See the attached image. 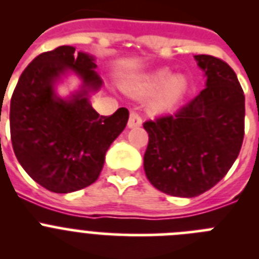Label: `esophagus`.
Listing matches in <instances>:
<instances>
[{
  "label": "esophagus",
  "instance_id": "esophagus-1",
  "mask_svg": "<svg viewBox=\"0 0 259 259\" xmlns=\"http://www.w3.org/2000/svg\"><path fill=\"white\" fill-rule=\"evenodd\" d=\"M141 123H143V119L136 111H131L130 113V119H128V127L135 128V127H140Z\"/></svg>",
  "mask_w": 259,
  "mask_h": 259
}]
</instances>
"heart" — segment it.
<instances>
[{
  "mask_svg": "<svg viewBox=\"0 0 259 259\" xmlns=\"http://www.w3.org/2000/svg\"><path fill=\"white\" fill-rule=\"evenodd\" d=\"M188 81L183 75H172L168 68H161L149 76L144 77L134 87V92L141 96L153 95L161 88L159 93L150 104V109L154 113H163L171 110L182 101L187 92Z\"/></svg>",
  "mask_w": 259,
  "mask_h": 259,
  "instance_id": "obj_1",
  "label": "heart"
}]
</instances>
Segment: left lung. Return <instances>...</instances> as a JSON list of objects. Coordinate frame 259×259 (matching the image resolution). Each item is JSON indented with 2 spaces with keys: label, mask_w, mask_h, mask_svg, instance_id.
<instances>
[{
  "label": "left lung",
  "mask_w": 259,
  "mask_h": 259,
  "mask_svg": "<svg viewBox=\"0 0 259 259\" xmlns=\"http://www.w3.org/2000/svg\"><path fill=\"white\" fill-rule=\"evenodd\" d=\"M194 58L206 88L176 113L144 123L146 178L176 197H196L221 182L244 140L245 96L235 71L212 56Z\"/></svg>",
  "instance_id": "1"
}]
</instances>
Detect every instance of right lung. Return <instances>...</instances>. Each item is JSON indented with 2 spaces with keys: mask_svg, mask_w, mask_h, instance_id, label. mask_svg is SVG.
Returning a JSON list of instances; mask_svg holds the SVG:
<instances>
[{
  "mask_svg": "<svg viewBox=\"0 0 259 259\" xmlns=\"http://www.w3.org/2000/svg\"><path fill=\"white\" fill-rule=\"evenodd\" d=\"M95 58L58 47L41 53L26 67L10 102L13 149L27 174L45 189L70 193L98 179L109 146L125 128L128 110L100 115L88 93L101 88ZM68 70L83 80L82 91L61 99L54 84Z\"/></svg>",
  "mask_w": 259,
  "mask_h": 259,
  "instance_id": "right-lung-1",
  "label": "right lung"
}]
</instances>
